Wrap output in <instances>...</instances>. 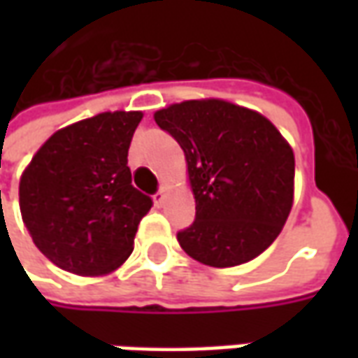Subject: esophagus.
I'll list each match as a JSON object with an SVG mask.
<instances>
[{"instance_id": "obj_1", "label": "esophagus", "mask_w": 358, "mask_h": 358, "mask_svg": "<svg viewBox=\"0 0 358 358\" xmlns=\"http://www.w3.org/2000/svg\"><path fill=\"white\" fill-rule=\"evenodd\" d=\"M166 195H169V187L163 186L161 189H159V192H157L155 195H153V199H155L157 205H163L164 199H166Z\"/></svg>"}]
</instances>
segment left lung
I'll list each match as a JSON object with an SVG mask.
<instances>
[{
	"instance_id": "left-lung-1",
	"label": "left lung",
	"mask_w": 358,
	"mask_h": 358,
	"mask_svg": "<svg viewBox=\"0 0 358 358\" xmlns=\"http://www.w3.org/2000/svg\"><path fill=\"white\" fill-rule=\"evenodd\" d=\"M153 118L184 149L195 199L180 248L215 268L261 255L293 205L295 157L280 130L261 113L215 97L172 103Z\"/></svg>"
}]
</instances>
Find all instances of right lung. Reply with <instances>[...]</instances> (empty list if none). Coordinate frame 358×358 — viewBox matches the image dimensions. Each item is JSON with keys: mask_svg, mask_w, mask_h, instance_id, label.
<instances>
[{"mask_svg": "<svg viewBox=\"0 0 358 358\" xmlns=\"http://www.w3.org/2000/svg\"><path fill=\"white\" fill-rule=\"evenodd\" d=\"M141 110H107L61 128L22 172L19 205L36 248L59 268L105 276L134 251L151 197L132 186L128 149Z\"/></svg>", "mask_w": 358, "mask_h": 358, "instance_id": "right-lung-1", "label": "right lung"}]
</instances>
